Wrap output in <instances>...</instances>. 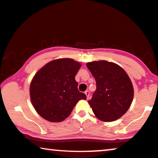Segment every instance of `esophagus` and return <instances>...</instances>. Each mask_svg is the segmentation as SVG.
<instances>
[{
  "label": "esophagus",
  "instance_id": "esophagus-1",
  "mask_svg": "<svg viewBox=\"0 0 158 158\" xmlns=\"http://www.w3.org/2000/svg\"><path fill=\"white\" fill-rule=\"evenodd\" d=\"M85 95H86V96H87V99L88 100L89 99V90H87V91H85Z\"/></svg>",
  "mask_w": 158,
  "mask_h": 158
}]
</instances>
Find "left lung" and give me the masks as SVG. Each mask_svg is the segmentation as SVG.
Wrapping results in <instances>:
<instances>
[{
	"instance_id": "1",
	"label": "left lung",
	"mask_w": 158,
	"mask_h": 158,
	"mask_svg": "<svg viewBox=\"0 0 158 158\" xmlns=\"http://www.w3.org/2000/svg\"><path fill=\"white\" fill-rule=\"evenodd\" d=\"M96 82V90L88 103L95 117L113 122L125 114L133 98V87L125 71L119 65L106 60L87 63Z\"/></svg>"
}]
</instances>
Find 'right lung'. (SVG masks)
<instances>
[{
  "label": "right lung",
  "instance_id": "1",
  "mask_svg": "<svg viewBox=\"0 0 158 158\" xmlns=\"http://www.w3.org/2000/svg\"><path fill=\"white\" fill-rule=\"evenodd\" d=\"M81 63L71 58L52 60L37 71L30 85L32 104L37 113L52 123L63 121L79 100L86 95L78 90L75 76Z\"/></svg>",
  "mask_w": 158,
  "mask_h": 158
}]
</instances>
